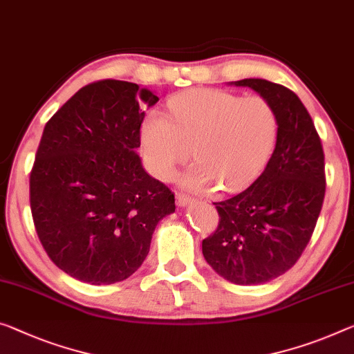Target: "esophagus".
Returning <instances> with one entry per match:
<instances>
[{
  "label": "esophagus",
  "instance_id": "esophagus-1",
  "mask_svg": "<svg viewBox=\"0 0 354 354\" xmlns=\"http://www.w3.org/2000/svg\"><path fill=\"white\" fill-rule=\"evenodd\" d=\"M177 204L180 205V207H183V205H187V204H189V203H193V198L192 196H188V194H185V193H177Z\"/></svg>",
  "mask_w": 354,
  "mask_h": 354
}]
</instances>
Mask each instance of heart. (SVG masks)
<instances>
[{
  "instance_id": "b5f03b06",
  "label": "heart",
  "mask_w": 354,
  "mask_h": 354,
  "mask_svg": "<svg viewBox=\"0 0 354 354\" xmlns=\"http://www.w3.org/2000/svg\"><path fill=\"white\" fill-rule=\"evenodd\" d=\"M145 113L140 142L150 172L169 180L176 167L196 160L183 174L185 187L223 192L245 187L263 171L279 136V115L264 96H241L220 88L182 91Z\"/></svg>"
}]
</instances>
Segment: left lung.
Listing matches in <instances>:
<instances>
[{
    "label": "left lung",
    "mask_w": 354,
    "mask_h": 354,
    "mask_svg": "<svg viewBox=\"0 0 354 354\" xmlns=\"http://www.w3.org/2000/svg\"><path fill=\"white\" fill-rule=\"evenodd\" d=\"M272 102L279 136L264 171L247 189L214 203L218 226L203 241L207 263L237 285L283 275L301 258L326 192L324 151L312 117L295 91L264 79L234 82Z\"/></svg>",
    "instance_id": "obj_1"
}]
</instances>
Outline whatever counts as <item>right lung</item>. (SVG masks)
<instances>
[{
	"instance_id": "add662e5",
	"label": "right lung",
	"mask_w": 354,
	"mask_h": 354,
	"mask_svg": "<svg viewBox=\"0 0 354 354\" xmlns=\"http://www.w3.org/2000/svg\"><path fill=\"white\" fill-rule=\"evenodd\" d=\"M156 101L138 84L96 80L46 123L30 174L32 223L52 263L85 283L133 275L158 221L176 210L174 193L136 153L142 102Z\"/></svg>"
}]
</instances>
